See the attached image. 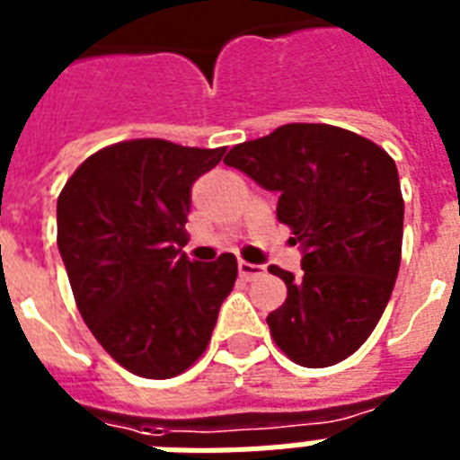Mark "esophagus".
I'll use <instances>...</instances> for the list:
<instances>
[{
	"mask_svg": "<svg viewBox=\"0 0 460 460\" xmlns=\"http://www.w3.org/2000/svg\"><path fill=\"white\" fill-rule=\"evenodd\" d=\"M238 274H241V279L252 281L258 279L265 274V267L262 265H252V262H245V260H238Z\"/></svg>",
	"mask_w": 460,
	"mask_h": 460,
	"instance_id": "34e87169",
	"label": "esophagus"
}]
</instances>
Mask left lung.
<instances>
[{
    "label": "left lung",
    "mask_w": 460,
    "mask_h": 460,
    "mask_svg": "<svg viewBox=\"0 0 460 460\" xmlns=\"http://www.w3.org/2000/svg\"><path fill=\"white\" fill-rule=\"evenodd\" d=\"M267 190L277 219L303 245V272L272 265L287 301L270 334L296 365L329 367L377 327L401 265L403 195L394 159L372 140L329 124H287L224 157Z\"/></svg>",
    "instance_id": "left-lung-1"
}]
</instances>
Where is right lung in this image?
<instances>
[{"label":"right lung","mask_w":460,"mask_h":460,"mask_svg":"<svg viewBox=\"0 0 460 460\" xmlns=\"http://www.w3.org/2000/svg\"><path fill=\"white\" fill-rule=\"evenodd\" d=\"M162 138L114 143L83 162L57 200V245L78 313L133 375L169 379L205 353L234 288L231 252L195 262L186 243L190 186L222 162Z\"/></svg>","instance_id":"obj_1"}]
</instances>
